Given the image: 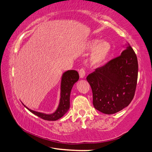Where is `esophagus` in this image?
I'll list each match as a JSON object with an SVG mask.
<instances>
[{"instance_id":"esophagus-1","label":"esophagus","mask_w":152,"mask_h":152,"mask_svg":"<svg viewBox=\"0 0 152 152\" xmlns=\"http://www.w3.org/2000/svg\"><path fill=\"white\" fill-rule=\"evenodd\" d=\"M79 76L80 78H83L85 76V70H84L83 68H81L80 70H79Z\"/></svg>"}]
</instances>
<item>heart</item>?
I'll list each match as a JSON object with an SVG mask.
<instances>
[{"label": "heart", "mask_w": 152, "mask_h": 152, "mask_svg": "<svg viewBox=\"0 0 152 152\" xmlns=\"http://www.w3.org/2000/svg\"><path fill=\"white\" fill-rule=\"evenodd\" d=\"M92 50L89 56V61L92 65L101 66L106 62L112 51V45L109 41L94 38L86 43L87 50Z\"/></svg>", "instance_id": "1"}]
</instances>
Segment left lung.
<instances>
[{
    "instance_id": "8db88e82",
    "label": "left lung",
    "mask_w": 152,
    "mask_h": 152,
    "mask_svg": "<svg viewBox=\"0 0 152 152\" xmlns=\"http://www.w3.org/2000/svg\"><path fill=\"white\" fill-rule=\"evenodd\" d=\"M120 56L87 76L95 109L114 114L127 107L134 97L138 76L137 58L129 43ZM125 47V45L123 46Z\"/></svg>"
}]
</instances>
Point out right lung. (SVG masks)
<instances>
[{"instance_id":"1","label":"right lung","mask_w":152,"mask_h":152,"mask_svg":"<svg viewBox=\"0 0 152 152\" xmlns=\"http://www.w3.org/2000/svg\"><path fill=\"white\" fill-rule=\"evenodd\" d=\"M79 74L76 70H68L63 73L61 80L60 103L56 111L51 114L35 111L24 106L33 114L47 121H56L62 117L70 109V92L74 84L78 80Z\"/></svg>"}]
</instances>
